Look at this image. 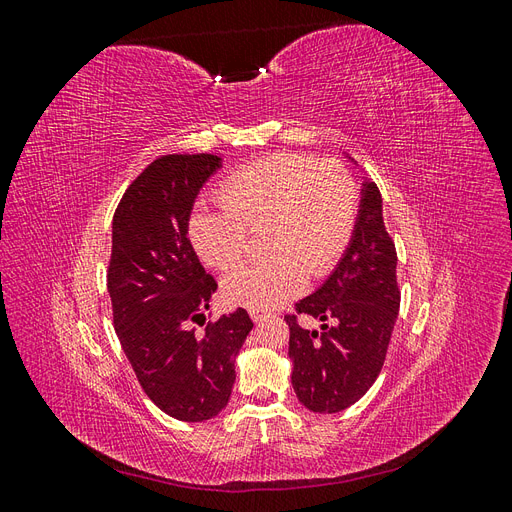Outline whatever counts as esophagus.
I'll use <instances>...</instances> for the list:
<instances>
[{
    "instance_id": "34e87169",
    "label": "esophagus",
    "mask_w": 512,
    "mask_h": 512,
    "mask_svg": "<svg viewBox=\"0 0 512 512\" xmlns=\"http://www.w3.org/2000/svg\"><path fill=\"white\" fill-rule=\"evenodd\" d=\"M250 316H252V320L258 324V322H262V320H265L267 316L265 314H260V312H250Z\"/></svg>"
}]
</instances>
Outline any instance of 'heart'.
Here are the masks:
<instances>
[{
	"label": "heart",
	"mask_w": 512,
	"mask_h": 512,
	"mask_svg": "<svg viewBox=\"0 0 512 512\" xmlns=\"http://www.w3.org/2000/svg\"><path fill=\"white\" fill-rule=\"evenodd\" d=\"M222 205L198 207L188 237L198 258L218 271L241 265L245 228L267 226L265 247L273 258L228 275V305L269 312L294 297L307 280L327 275L350 243L356 222V185L337 162H314L275 153L241 166L220 185Z\"/></svg>",
	"instance_id": "obj_1"
}]
</instances>
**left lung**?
<instances>
[{
	"label": "left lung",
	"mask_w": 512,
	"mask_h": 512,
	"mask_svg": "<svg viewBox=\"0 0 512 512\" xmlns=\"http://www.w3.org/2000/svg\"><path fill=\"white\" fill-rule=\"evenodd\" d=\"M397 312L395 243L384 228L378 185L365 179L344 256L324 284L297 303V314L322 322L320 331L286 316L292 389L307 410L342 412L369 391L384 365Z\"/></svg>",
	"instance_id": "obj_1"
}]
</instances>
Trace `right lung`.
<instances>
[{
    "mask_svg": "<svg viewBox=\"0 0 512 512\" xmlns=\"http://www.w3.org/2000/svg\"><path fill=\"white\" fill-rule=\"evenodd\" d=\"M222 168L209 153L151 162L123 194L113 218L108 294L119 344L147 397L168 416H218L235 384L237 354L254 322L245 309L196 335L218 284L200 265L188 222L200 188Z\"/></svg>",
    "mask_w": 512,
    "mask_h": 512,
    "instance_id": "1",
    "label": "right lung"
}]
</instances>
